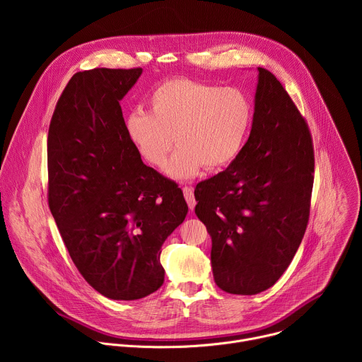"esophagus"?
Wrapping results in <instances>:
<instances>
[{"label":"esophagus","mask_w":362,"mask_h":362,"mask_svg":"<svg viewBox=\"0 0 362 362\" xmlns=\"http://www.w3.org/2000/svg\"><path fill=\"white\" fill-rule=\"evenodd\" d=\"M183 196H185V199H186V202H187V206H189V209L190 211H193L194 209V206H196V200H194V194H193V189L192 187H183Z\"/></svg>","instance_id":"1"}]
</instances>
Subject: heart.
Instances as JSON below:
<instances>
[{"label": "heart", "mask_w": 362, "mask_h": 362, "mask_svg": "<svg viewBox=\"0 0 362 362\" xmlns=\"http://www.w3.org/2000/svg\"><path fill=\"white\" fill-rule=\"evenodd\" d=\"M150 112L126 116L129 140L143 160L162 168L175 141L179 144L165 172L189 180L204 166H228L240 151L252 119L250 101L235 87H218L185 77L154 87L147 97Z\"/></svg>", "instance_id": "1"}]
</instances>
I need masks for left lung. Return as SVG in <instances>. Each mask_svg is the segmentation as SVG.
I'll use <instances>...</instances> for the list:
<instances>
[{"label": "left lung", "instance_id": "1", "mask_svg": "<svg viewBox=\"0 0 362 362\" xmlns=\"http://www.w3.org/2000/svg\"><path fill=\"white\" fill-rule=\"evenodd\" d=\"M313 183L308 126L276 77L257 67L247 141L226 170L194 189L222 291L256 295L275 285L303 238Z\"/></svg>", "mask_w": 362, "mask_h": 362}]
</instances>
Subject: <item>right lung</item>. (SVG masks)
Masks as SVG:
<instances>
[{
	"instance_id": "add662e5",
	"label": "right lung",
	"mask_w": 362,
	"mask_h": 362,
	"mask_svg": "<svg viewBox=\"0 0 362 362\" xmlns=\"http://www.w3.org/2000/svg\"><path fill=\"white\" fill-rule=\"evenodd\" d=\"M141 73H76L47 140L49 211L78 272L115 300L162 286V245L187 215L182 189L141 162L124 129L120 100Z\"/></svg>"
}]
</instances>
